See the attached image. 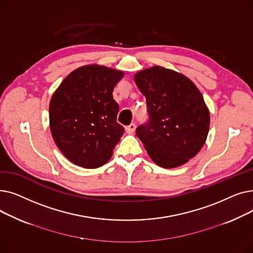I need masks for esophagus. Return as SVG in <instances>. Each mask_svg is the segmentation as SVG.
Returning <instances> with one entry per match:
<instances>
[{
  "instance_id": "34e87169",
  "label": "esophagus",
  "mask_w": 253,
  "mask_h": 253,
  "mask_svg": "<svg viewBox=\"0 0 253 253\" xmlns=\"http://www.w3.org/2000/svg\"><path fill=\"white\" fill-rule=\"evenodd\" d=\"M135 129H136V125H135L134 123H131L130 125H128V126L125 127V130H126V132H127L128 134H132V133H133V132L135 131Z\"/></svg>"
}]
</instances>
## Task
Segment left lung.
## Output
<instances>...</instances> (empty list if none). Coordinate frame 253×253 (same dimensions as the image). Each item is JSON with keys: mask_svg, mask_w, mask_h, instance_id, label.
<instances>
[{"mask_svg": "<svg viewBox=\"0 0 253 253\" xmlns=\"http://www.w3.org/2000/svg\"><path fill=\"white\" fill-rule=\"evenodd\" d=\"M134 81L145 96L149 121L136 135L163 168L187 163L204 145L210 116L201 92L189 78L162 66L138 72Z\"/></svg>", "mask_w": 253, "mask_h": 253, "instance_id": "left-lung-1", "label": "left lung"}]
</instances>
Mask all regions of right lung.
Here are the masks:
<instances>
[{
  "mask_svg": "<svg viewBox=\"0 0 253 253\" xmlns=\"http://www.w3.org/2000/svg\"><path fill=\"white\" fill-rule=\"evenodd\" d=\"M122 71L89 64L66 77L52 95L49 122L52 137L69 160L84 168L108 162L124 133L117 122L119 104L113 90Z\"/></svg>",
  "mask_w": 253,
  "mask_h": 253,
  "instance_id": "right-lung-1",
  "label": "right lung"
}]
</instances>
